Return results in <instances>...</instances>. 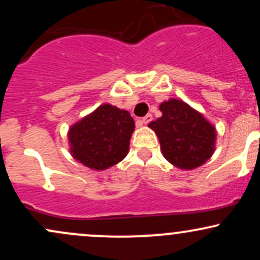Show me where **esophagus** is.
<instances>
[{"mask_svg": "<svg viewBox=\"0 0 260 260\" xmlns=\"http://www.w3.org/2000/svg\"><path fill=\"white\" fill-rule=\"evenodd\" d=\"M151 120H153V116H151V115H147V116H144V117L142 118V123L148 124L149 122H151Z\"/></svg>", "mask_w": 260, "mask_h": 260, "instance_id": "34e87169", "label": "esophagus"}]
</instances>
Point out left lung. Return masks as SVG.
Here are the masks:
<instances>
[{
	"instance_id": "obj_1",
	"label": "left lung",
	"mask_w": 260,
	"mask_h": 260,
	"mask_svg": "<svg viewBox=\"0 0 260 260\" xmlns=\"http://www.w3.org/2000/svg\"><path fill=\"white\" fill-rule=\"evenodd\" d=\"M162 116L149 123L159 138L165 159L176 168L192 170L203 165L214 153V126L181 100L160 105Z\"/></svg>"
}]
</instances>
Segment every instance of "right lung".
I'll return each instance as SVG.
<instances>
[{"label": "right lung", "mask_w": 260, "mask_h": 260, "mask_svg": "<svg viewBox=\"0 0 260 260\" xmlns=\"http://www.w3.org/2000/svg\"><path fill=\"white\" fill-rule=\"evenodd\" d=\"M133 131L129 112L105 104L71 127V153L86 168L109 169L124 159Z\"/></svg>", "instance_id": "1"}]
</instances>
